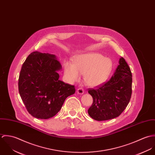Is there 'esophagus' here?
I'll list each match as a JSON object with an SVG mask.
<instances>
[{
    "instance_id": "esophagus-1",
    "label": "esophagus",
    "mask_w": 155,
    "mask_h": 155,
    "mask_svg": "<svg viewBox=\"0 0 155 155\" xmlns=\"http://www.w3.org/2000/svg\"><path fill=\"white\" fill-rule=\"evenodd\" d=\"M77 93L79 94H83L84 93V89L82 88H78L77 89Z\"/></svg>"
}]
</instances>
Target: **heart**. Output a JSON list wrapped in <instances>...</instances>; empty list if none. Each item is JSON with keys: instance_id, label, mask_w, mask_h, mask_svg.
I'll return each instance as SVG.
<instances>
[{"instance_id": "1", "label": "heart", "mask_w": 155, "mask_h": 155, "mask_svg": "<svg viewBox=\"0 0 155 155\" xmlns=\"http://www.w3.org/2000/svg\"><path fill=\"white\" fill-rule=\"evenodd\" d=\"M113 68L109 58L97 52H89L76 56L74 63L66 61L64 74L67 81L74 83L79 81L80 74L84 76L85 83L89 87L103 84L109 79Z\"/></svg>"}]
</instances>
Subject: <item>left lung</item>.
Here are the masks:
<instances>
[{
	"label": "left lung",
	"instance_id": "left-lung-1",
	"mask_svg": "<svg viewBox=\"0 0 155 155\" xmlns=\"http://www.w3.org/2000/svg\"><path fill=\"white\" fill-rule=\"evenodd\" d=\"M119 64L108 82L96 89H88L93 103L88 112L94 120H106L119 116L130 101L132 73L123 57L119 59Z\"/></svg>",
	"mask_w": 155,
	"mask_h": 155
}]
</instances>
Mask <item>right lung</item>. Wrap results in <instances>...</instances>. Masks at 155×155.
<instances>
[{
  "label": "right lung",
  "instance_id": "right-lung-1",
  "mask_svg": "<svg viewBox=\"0 0 155 155\" xmlns=\"http://www.w3.org/2000/svg\"><path fill=\"white\" fill-rule=\"evenodd\" d=\"M62 66L55 55L38 51L31 53L22 64L18 91L27 110L33 117L47 119L54 116L68 96L75 92L74 85L60 81Z\"/></svg>",
  "mask_w": 155,
  "mask_h": 155
}]
</instances>
